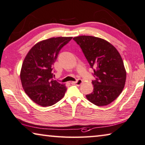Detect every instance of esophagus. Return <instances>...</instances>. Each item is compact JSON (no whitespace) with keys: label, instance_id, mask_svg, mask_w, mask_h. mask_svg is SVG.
<instances>
[{"label":"esophagus","instance_id":"34e87169","mask_svg":"<svg viewBox=\"0 0 145 145\" xmlns=\"http://www.w3.org/2000/svg\"><path fill=\"white\" fill-rule=\"evenodd\" d=\"M82 81L81 79H78L76 81H72L71 82V84L72 85H77V86H80L82 84Z\"/></svg>","mask_w":145,"mask_h":145}]
</instances>
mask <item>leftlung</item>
I'll list each match as a JSON object with an SVG mask.
<instances>
[{
	"mask_svg": "<svg viewBox=\"0 0 145 145\" xmlns=\"http://www.w3.org/2000/svg\"><path fill=\"white\" fill-rule=\"evenodd\" d=\"M81 47L93 70V90L86 97L89 102L106 106L113 102L122 92L126 77L121 56L113 45L103 39L93 36H79L73 39Z\"/></svg>",
	"mask_w": 145,
	"mask_h": 145,
	"instance_id": "obj_1",
	"label": "left lung"
}]
</instances>
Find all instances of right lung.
<instances>
[{
    "mask_svg": "<svg viewBox=\"0 0 145 145\" xmlns=\"http://www.w3.org/2000/svg\"><path fill=\"white\" fill-rule=\"evenodd\" d=\"M72 37H53L37 43L23 61L20 80L28 97L41 106H50L64 96L65 85L53 79V66L59 53Z\"/></svg>",
    "mask_w": 145,
    "mask_h": 145,
    "instance_id": "obj_1",
    "label": "right lung"
}]
</instances>
